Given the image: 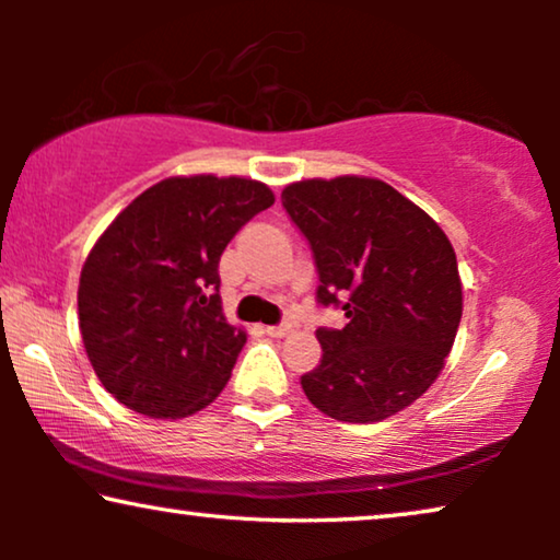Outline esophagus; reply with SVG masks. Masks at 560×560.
I'll return each instance as SVG.
<instances>
[{"instance_id": "1", "label": "esophagus", "mask_w": 560, "mask_h": 560, "mask_svg": "<svg viewBox=\"0 0 560 560\" xmlns=\"http://www.w3.org/2000/svg\"><path fill=\"white\" fill-rule=\"evenodd\" d=\"M262 331H265L267 336H272V339H282V336L290 334V326H265Z\"/></svg>"}]
</instances>
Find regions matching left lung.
<instances>
[{"mask_svg": "<svg viewBox=\"0 0 560 560\" xmlns=\"http://www.w3.org/2000/svg\"><path fill=\"white\" fill-rule=\"evenodd\" d=\"M282 206L308 240L318 303L349 324L318 328L324 349L303 374L308 400L343 423H380L439 380L464 311L456 252L428 213L385 180H298Z\"/></svg>", "mask_w": 560, "mask_h": 560, "instance_id": "obj_1", "label": "left lung"}]
</instances>
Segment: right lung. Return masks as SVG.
<instances>
[{
  "instance_id": "1",
  "label": "right lung",
  "mask_w": 560,
  "mask_h": 560,
  "mask_svg": "<svg viewBox=\"0 0 560 560\" xmlns=\"http://www.w3.org/2000/svg\"><path fill=\"white\" fill-rule=\"evenodd\" d=\"M272 203L259 180L173 175L106 226L79 280L83 349L106 393L171 420L217 400L247 341L221 311L219 259Z\"/></svg>"
}]
</instances>
